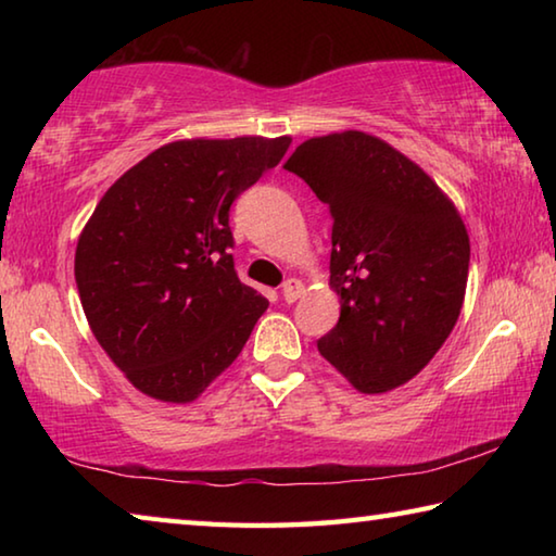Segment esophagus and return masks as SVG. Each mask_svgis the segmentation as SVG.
Masks as SVG:
<instances>
[{
    "label": "esophagus",
    "mask_w": 556,
    "mask_h": 556,
    "mask_svg": "<svg viewBox=\"0 0 556 556\" xmlns=\"http://www.w3.org/2000/svg\"><path fill=\"white\" fill-rule=\"evenodd\" d=\"M301 294H304V285H301L299 279H289L285 281V287H281V299H285L287 304H294Z\"/></svg>",
    "instance_id": "1"
}]
</instances>
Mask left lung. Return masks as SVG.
<instances>
[{"instance_id": "8db88e82", "label": "left lung", "mask_w": 556, "mask_h": 556, "mask_svg": "<svg viewBox=\"0 0 556 556\" xmlns=\"http://www.w3.org/2000/svg\"><path fill=\"white\" fill-rule=\"evenodd\" d=\"M285 168L333 218L341 318L318 353L365 394L400 388L437 355L464 306L470 242L456 205L425 168L368 131L306 139Z\"/></svg>"}]
</instances>
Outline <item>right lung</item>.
<instances>
[{
	"instance_id": "obj_1",
	"label": "right lung",
	"mask_w": 556,
	"mask_h": 556,
	"mask_svg": "<svg viewBox=\"0 0 556 556\" xmlns=\"http://www.w3.org/2000/svg\"><path fill=\"white\" fill-rule=\"evenodd\" d=\"M291 137L178 139L112 184L75 248L80 304L110 361L159 402H193L269 301L232 265V201Z\"/></svg>"
}]
</instances>
